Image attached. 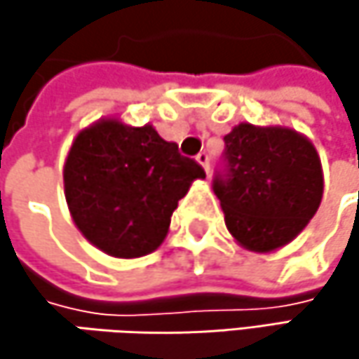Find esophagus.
Returning a JSON list of instances; mask_svg holds the SVG:
<instances>
[{
  "instance_id": "34e87169",
  "label": "esophagus",
  "mask_w": 359,
  "mask_h": 359,
  "mask_svg": "<svg viewBox=\"0 0 359 359\" xmlns=\"http://www.w3.org/2000/svg\"><path fill=\"white\" fill-rule=\"evenodd\" d=\"M197 162H199V166H201L205 172H210V156H208L205 151H201V154L197 156Z\"/></svg>"
}]
</instances>
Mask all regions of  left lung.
Wrapping results in <instances>:
<instances>
[{
  "instance_id": "1",
  "label": "left lung",
  "mask_w": 359,
  "mask_h": 359,
  "mask_svg": "<svg viewBox=\"0 0 359 359\" xmlns=\"http://www.w3.org/2000/svg\"><path fill=\"white\" fill-rule=\"evenodd\" d=\"M229 175L214 180L233 239L253 253L291 243L320 208L324 175L314 143L289 126L241 122L224 137Z\"/></svg>"
}]
</instances>
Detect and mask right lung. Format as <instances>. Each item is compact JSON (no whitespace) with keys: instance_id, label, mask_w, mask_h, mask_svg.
I'll use <instances>...</instances> for the list:
<instances>
[{"instance_id":"1","label":"right lung","mask_w":359,"mask_h":359,"mask_svg":"<svg viewBox=\"0 0 359 359\" xmlns=\"http://www.w3.org/2000/svg\"><path fill=\"white\" fill-rule=\"evenodd\" d=\"M203 168L151 124L100 118L79 130L64 162V195L83 237L111 257H141L166 239L170 216Z\"/></svg>"}]
</instances>
